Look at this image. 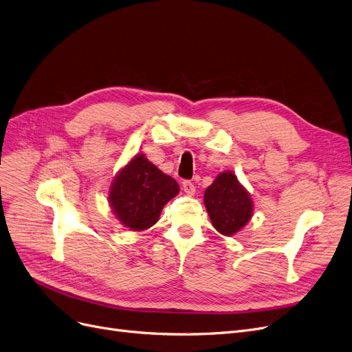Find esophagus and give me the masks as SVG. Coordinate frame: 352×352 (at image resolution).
Segmentation results:
<instances>
[{
    "mask_svg": "<svg viewBox=\"0 0 352 352\" xmlns=\"http://www.w3.org/2000/svg\"><path fill=\"white\" fill-rule=\"evenodd\" d=\"M183 191L187 194V196H194V192H196V187L191 183V181H184L183 183Z\"/></svg>",
    "mask_w": 352,
    "mask_h": 352,
    "instance_id": "34e87169",
    "label": "esophagus"
}]
</instances>
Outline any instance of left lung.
<instances>
[{"instance_id":"1","label":"left lung","mask_w":352,"mask_h":352,"mask_svg":"<svg viewBox=\"0 0 352 352\" xmlns=\"http://www.w3.org/2000/svg\"><path fill=\"white\" fill-rule=\"evenodd\" d=\"M204 206L213 228L223 236L241 232L254 216V201L236 174L220 173L204 191Z\"/></svg>"}]
</instances>
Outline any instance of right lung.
Returning a JSON list of instances; mask_svg holds the SVG:
<instances>
[{"label":"right lung","instance_id":"obj_1","mask_svg":"<svg viewBox=\"0 0 352 352\" xmlns=\"http://www.w3.org/2000/svg\"><path fill=\"white\" fill-rule=\"evenodd\" d=\"M178 192L177 181L138 152L113 178L107 200L124 228L142 232L158 222L164 206Z\"/></svg>","mask_w":352,"mask_h":352}]
</instances>
